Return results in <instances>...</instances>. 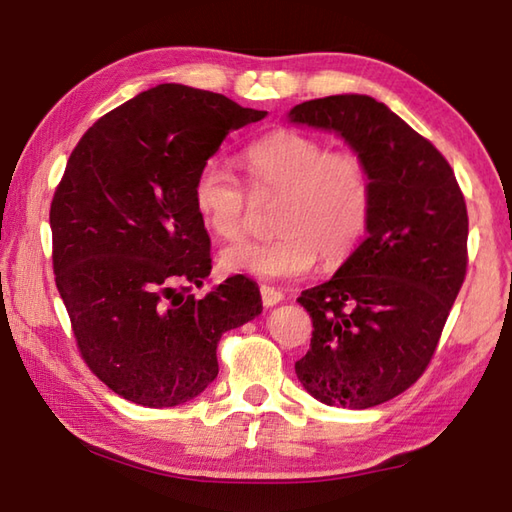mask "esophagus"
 I'll return each instance as SVG.
<instances>
[{"label":"esophagus","instance_id":"esophagus-1","mask_svg":"<svg viewBox=\"0 0 512 512\" xmlns=\"http://www.w3.org/2000/svg\"><path fill=\"white\" fill-rule=\"evenodd\" d=\"M259 293H262L264 307H273V305H277V302L284 300V293L273 289V287H262V289H259Z\"/></svg>","mask_w":512,"mask_h":512}]
</instances>
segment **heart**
<instances>
[{
    "label": "heart",
    "mask_w": 512,
    "mask_h": 512,
    "mask_svg": "<svg viewBox=\"0 0 512 512\" xmlns=\"http://www.w3.org/2000/svg\"><path fill=\"white\" fill-rule=\"evenodd\" d=\"M244 160L250 187L280 196L273 214L277 235L223 248V271L293 280L307 275L318 255L327 264L341 262L366 237L375 189L357 151H329L318 137L282 131L250 144ZM192 201L214 237L237 239L244 232L248 192L221 160L198 167Z\"/></svg>",
    "instance_id": "obj_1"
}]
</instances>
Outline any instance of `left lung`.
I'll list each match as a JSON object with an SVG mask.
<instances>
[{
	"label": "left lung",
	"instance_id": "obj_1",
	"mask_svg": "<svg viewBox=\"0 0 512 512\" xmlns=\"http://www.w3.org/2000/svg\"><path fill=\"white\" fill-rule=\"evenodd\" d=\"M289 121L339 133L372 176L368 235L302 291L314 332L296 375L329 406L370 409L427 370L467 271V207L436 146L366 94L305 101Z\"/></svg>",
	"mask_w": 512,
	"mask_h": 512
}]
</instances>
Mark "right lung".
<instances>
[{
    "label": "right lung",
    "mask_w": 512,
    "mask_h": 512,
    "mask_svg": "<svg viewBox=\"0 0 512 512\" xmlns=\"http://www.w3.org/2000/svg\"><path fill=\"white\" fill-rule=\"evenodd\" d=\"M264 117L164 83L94 121L69 155L49 210L56 287L83 361L128 402L162 409L201 395L219 375L221 334L262 314L244 275L201 300L187 291L212 271L196 171L230 131Z\"/></svg>",
    "instance_id": "1"
}]
</instances>
